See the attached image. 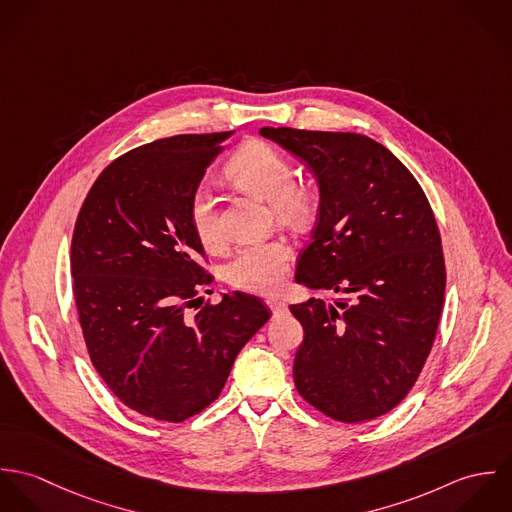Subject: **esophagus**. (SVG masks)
Here are the masks:
<instances>
[{
	"instance_id": "1",
	"label": "esophagus",
	"mask_w": 512,
	"mask_h": 512,
	"mask_svg": "<svg viewBox=\"0 0 512 512\" xmlns=\"http://www.w3.org/2000/svg\"><path fill=\"white\" fill-rule=\"evenodd\" d=\"M266 303H268V307L272 309L274 317H280V315L288 313V305H286V301H284V299H278V297H268V299H266Z\"/></svg>"
}]
</instances>
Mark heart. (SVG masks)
<instances>
[{"label": "heart", "mask_w": 512, "mask_h": 512, "mask_svg": "<svg viewBox=\"0 0 512 512\" xmlns=\"http://www.w3.org/2000/svg\"><path fill=\"white\" fill-rule=\"evenodd\" d=\"M224 175L240 191L268 201L274 217L290 226H303L313 215L315 197L311 187L292 179L290 161L266 142H244L226 161ZM189 222L205 248H219L222 244L219 215L207 187L193 193L189 201ZM290 256L292 248L280 238L246 244L228 260L224 278L238 290L280 292L288 278Z\"/></svg>", "instance_id": "b5f03b06"}]
</instances>
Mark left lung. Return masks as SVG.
Masks as SVG:
<instances>
[{
  "instance_id": "left-lung-1",
  "label": "left lung",
  "mask_w": 512,
  "mask_h": 512,
  "mask_svg": "<svg viewBox=\"0 0 512 512\" xmlns=\"http://www.w3.org/2000/svg\"><path fill=\"white\" fill-rule=\"evenodd\" d=\"M317 177L319 219L295 280L339 299L290 305L303 327L295 388L357 424L398 406L432 351L445 293L434 211L414 175L361 134L262 128Z\"/></svg>"
}]
</instances>
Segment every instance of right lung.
Returning <instances> with one entry per match:
<instances>
[{"label":"right lung","instance_id":"1","mask_svg":"<svg viewBox=\"0 0 512 512\" xmlns=\"http://www.w3.org/2000/svg\"><path fill=\"white\" fill-rule=\"evenodd\" d=\"M230 136L183 134L120 155L74 224V303L90 361L120 402L153 420L183 422L215 402L272 315L256 295L203 305L199 293L213 276L189 201Z\"/></svg>","mask_w":512,"mask_h":512}]
</instances>
